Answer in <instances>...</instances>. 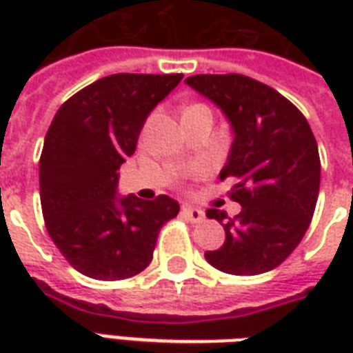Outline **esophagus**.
I'll list each match as a JSON object with an SVG mask.
<instances>
[{
	"instance_id": "esophagus-1",
	"label": "esophagus",
	"mask_w": 353,
	"mask_h": 353,
	"mask_svg": "<svg viewBox=\"0 0 353 353\" xmlns=\"http://www.w3.org/2000/svg\"><path fill=\"white\" fill-rule=\"evenodd\" d=\"M181 214H183L185 219H189L191 223H200L204 219V212L199 210V208H191V206H183L181 208Z\"/></svg>"
}]
</instances>
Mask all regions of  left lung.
Segmentation results:
<instances>
[{"label":"left lung","instance_id":"1","mask_svg":"<svg viewBox=\"0 0 353 353\" xmlns=\"http://www.w3.org/2000/svg\"><path fill=\"white\" fill-rule=\"evenodd\" d=\"M187 85L217 103L232 124L234 141L221 179H232L234 217L210 208L223 223L225 244L206 252L217 270L253 276L272 270L308 230L319 192V153L308 121L278 90L240 73L187 77Z\"/></svg>","mask_w":353,"mask_h":353}]
</instances>
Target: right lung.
<instances>
[{
    "label": "right lung",
    "mask_w": 353,
    "mask_h": 353,
    "mask_svg": "<svg viewBox=\"0 0 353 353\" xmlns=\"http://www.w3.org/2000/svg\"><path fill=\"white\" fill-rule=\"evenodd\" d=\"M183 73H115L65 100L39 159L45 227L65 261L94 280H124L153 259L162 225L179 214L166 194L117 200V170L136 151L151 109Z\"/></svg>",
    "instance_id": "right-lung-1"
}]
</instances>
